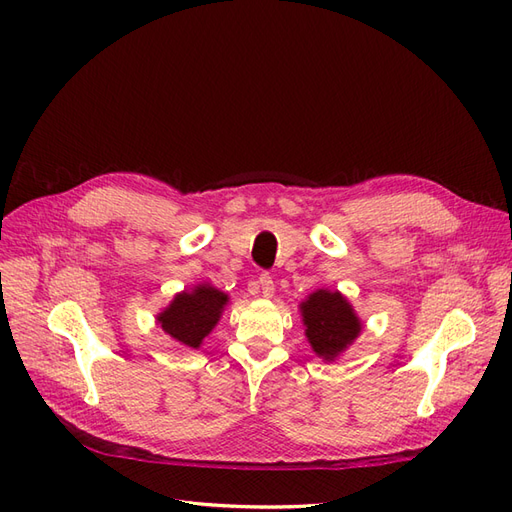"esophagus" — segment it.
<instances>
[{"label":"esophagus","instance_id":"34e87169","mask_svg":"<svg viewBox=\"0 0 512 512\" xmlns=\"http://www.w3.org/2000/svg\"><path fill=\"white\" fill-rule=\"evenodd\" d=\"M250 286H252L254 292H260L262 297H267V299L273 297V292H275V286H273V280H271L269 273H260L258 280L252 282Z\"/></svg>","mask_w":512,"mask_h":512}]
</instances>
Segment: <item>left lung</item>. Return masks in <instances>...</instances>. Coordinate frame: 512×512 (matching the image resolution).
Returning <instances> with one entry per match:
<instances>
[{
  "instance_id": "1",
  "label": "left lung",
  "mask_w": 512,
  "mask_h": 512,
  "mask_svg": "<svg viewBox=\"0 0 512 512\" xmlns=\"http://www.w3.org/2000/svg\"><path fill=\"white\" fill-rule=\"evenodd\" d=\"M309 346L324 361H335L356 337L363 324L342 292L316 290L301 303Z\"/></svg>"
}]
</instances>
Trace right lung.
Listing matches in <instances>:
<instances>
[{
  "label": "right lung",
  "mask_w": 512,
  "mask_h": 512,
  "mask_svg": "<svg viewBox=\"0 0 512 512\" xmlns=\"http://www.w3.org/2000/svg\"><path fill=\"white\" fill-rule=\"evenodd\" d=\"M226 303L228 294L211 284H198L190 292H179L158 314V324L179 346L196 350L218 324Z\"/></svg>",
  "instance_id": "add662e5"
}]
</instances>
